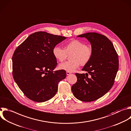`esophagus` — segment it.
Returning <instances> with one entry per match:
<instances>
[{
	"mask_svg": "<svg viewBox=\"0 0 131 131\" xmlns=\"http://www.w3.org/2000/svg\"><path fill=\"white\" fill-rule=\"evenodd\" d=\"M70 73H71V72H69V71H67V72H66V74H67V75H69Z\"/></svg>",
	"mask_w": 131,
	"mask_h": 131,
	"instance_id": "34e87169",
	"label": "esophagus"
}]
</instances>
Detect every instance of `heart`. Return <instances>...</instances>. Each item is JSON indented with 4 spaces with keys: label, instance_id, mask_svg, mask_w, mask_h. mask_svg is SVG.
Wrapping results in <instances>:
<instances>
[{
    "label": "heart",
    "instance_id": "obj_1",
    "mask_svg": "<svg viewBox=\"0 0 131 131\" xmlns=\"http://www.w3.org/2000/svg\"><path fill=\"white\" fill-rule=\"evenodd\" d=\"M52 53L56 59L60 62L65 61L67 55H70V61L60 64L59 68L61 70L73 72L79 67L80 64L84 66L90 62L93 55V50L91 47L86 45L82 41L73 39L66 43L64 49L55 46L53 48Z\"/></svg>",
    "mask_w": 131,
    "mask_h": 131
}]
</instances>
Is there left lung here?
<instances>
[{"label": "left lung", "mask_w": 131, "mask_h": 131, "mask_svg": "<svg viewBox=\"0 0 131 131\" xmlns=\"http://www.w3.org/2000/svg\"><path fill=\"white\" fill-rule=\"evenodd\" d=\"M77 37H85L90 42L93 55L82 69L88 73H75L77 81L71 90L79 100L91 102L103 96L112 88L118 70V57L112 41L103 35L89 32Z\"/></svg>", "instance_id": "obj_1"}]
</instances>
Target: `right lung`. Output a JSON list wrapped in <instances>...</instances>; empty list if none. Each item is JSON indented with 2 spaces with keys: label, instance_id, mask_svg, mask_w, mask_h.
Wrapping results in <instances>:
<instances>
[{
  "label": "right lung",
  "instance_id": "obj_1",
  "mask_svg": "<svg viewBox=\"0 0 131 131\" xmlns=\"http://www.w3.org/2000/svg\"><path fill=\"white\" fill-rule=\"evenodd\" d=\"M67 37L39 31L29 35L16 49L12 57L13 76L25 95L43 102L57 93L59 82L66 77L58 65L53 48Z\"/></svg>",
  "mask_w": 131,
  "mask_h": 131
}]
</instances>
